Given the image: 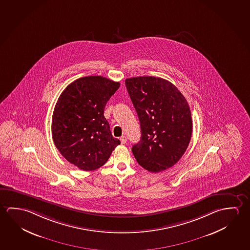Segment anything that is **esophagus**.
I'll list each match as a JSON object with an SVG mask.
<instances>
[{
	"mask_svg": "<svg viewBox=\"0 0 250 250\" xmlns=\"http://www.w3.org/2000/svg\"><path fill=\"white\" fill-rule=\"evenodd\" d=\"M120 141H121V143L125 144L127 142V138L125 136H122L121 138H120Z\"/></svg>",
	"mask_w": 250,
	"mask_h": 250,
	"instance_id": "obj_1",
	"label": "esophagus"
}]
</instances>
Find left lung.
I'll return each mask as SVG.
<instances>
[{"label": "left lung", "instance_id": "1", "mask_svg": "<svg viewBox=\"0 0 250 250\" xmlns=\"http://www.w3.org/2000/svg\"><path fill=\"white\" fill-rule=\"evenodd\" d=\"M125 86L141 127V139L131 148L136 160L149 172L172 167L192 137L188 103L176 86L163 78H127Z\"/></svg>", "mask_w": 250, "mask_h": 250}]
</instances>
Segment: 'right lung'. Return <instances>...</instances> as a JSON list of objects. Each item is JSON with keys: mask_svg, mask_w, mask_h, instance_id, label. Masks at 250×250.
<instances>
[{"mask_svg": "<svg viewBox=\"0 0 250 250\" xmlns=\"http://www.w3.org/2000/svg\"><path fill=\"white\" fill-rule=\"evenodd\" d=\"M120 86L100 76L78 78L62 92L52 116V138L62 157L83 171L106 163L120 140L113 138L104 107Z\"/></svg>", "mask_w": 250, "mask_h": 250, "instance_id": "right-lung-1", "label": "right lung"}]
</instances>
